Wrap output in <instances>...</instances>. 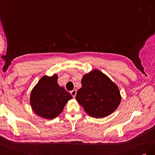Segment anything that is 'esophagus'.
<instances>
[{"label":"esophagus","mask_w":155,"mask_h":155,"mask_svg":"<svg viewBox=\"0 0 155 155\" xmlns=\"http://www.w3.org/2000/svg\"><path fill=\"white\" fill-rule=\"evenodd\" d=\"M76 94H77V91L76 90H73V91H71V95L73 97H75V96H76Z\"/></svg>","instance_id":"1"}]
</instances>
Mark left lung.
Segmentation results:
<instances>
[{"instance_id":"left-lung-1","label":"left lung","mask_w":155,"mask_h":155,"mask_svg":"<svg viewBox=\"0 0 155 155\" xmlns=\"http://www.w3.org/2000/svg\"><path fill=\"white\" fill-rule=\"evenodd\" d=\"M76 100L90 116L103 118L112 114L121 101L119 87L107 75L93 69L83 75Z\"/></svg>"}]
</instances>
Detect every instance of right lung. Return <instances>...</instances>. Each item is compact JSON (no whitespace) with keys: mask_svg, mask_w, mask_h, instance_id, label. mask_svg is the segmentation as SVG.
<instances>
[{"mask_svg":"<svg viewBox=\"0 0 155 155\" xmlns=\"http://www.w3.org/2000/svg\"><path fill=\"white\" fill-rule=\"evenodd\" d=\"M58 74L45 75L39 79L30 95V104L38 116L52 119L62 112L73 97L58 84Z\"/></svg>","mask_w":155,"mask_h":155,"instance_id":"1","label":"right lung"}]
</instances>
